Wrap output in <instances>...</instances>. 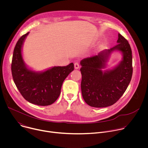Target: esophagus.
<instances>
[{
	"label": "esophagus",
	"mask_w": 148,
	"mask_h": 148,
	"mask_svg": "<svg viewBox=\"0 0 148 148\" xmlns=\"http://www.w3.org/2000/svg\"><path fill=\"white\" fill-rule=\"evenodd\" d=\"M74 67H75V69H78L79 68V64L78 62H76L74 63Z\"/></svg>",
	"instance_id": "obj_1"
}]
</instances>
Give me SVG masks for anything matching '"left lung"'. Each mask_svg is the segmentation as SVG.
Segmentation results:
<instances>
[{
	"label": "left lung",
	"instance_id": "obj_1",
	"mask_svg": "<svg viewBox=\"0 0 148 148\" xmlns=\"http://www.w3.org/2000/svg\"><path fill=\"white\" fill-rule=\"evenodd\" d=\"M117 43L114 47L80 62L82 95L91 107L103 108L112 105L122 96L130 83L133 73L131 48L128 40L119 33ZM117 49L122 52L123 60L114 69L103 72L101 69L104 67L109 54Z\"/></svg>",
	"mask_w": 148,
	"mask_h": 148
}]
</instances>
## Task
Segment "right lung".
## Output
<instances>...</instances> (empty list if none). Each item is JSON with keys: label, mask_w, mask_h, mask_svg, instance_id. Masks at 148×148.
Instances as JSON below:
<instances>
[{"label": "right lung", "mask_w": 148, "mask_h": 148, "mask_svg": "<svg viewBox=\"0 0 148 148\" xmlns=\"http://www.w3.org/2000/svg\"><path fill=\"white\" fill-rule=\"evenodd\" d=\"M29 32L17 41L13 51L12 74L16 86L28 102L40 106L54 103L58 98L63 81L74 70V64L54 67L44 72L37 73L27 68L22 56V47Z\"/></svg>", "instance_id": "1"}]
</instances>
